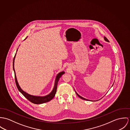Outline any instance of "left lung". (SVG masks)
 Here are the masks:
<instances>
[{
    "instance_id": "left-lung-1",
    "label": "left lung",
    "mask_w": 130,
    "mask_h": 130,
    "mask_svg": "<svg viewBox=\"0 0 130 130\" xmlns=\"http://www.w3.org/2000/svg\"><path fill=\"white\" fill-rule=\"evenodd\" d=\"M104 40H105L106 41H107V42H109V40H108V39H107L106 37H104ZM76 94H77V96H78L79 98H80L81 99H83V100H87V101L88 100V99H85V98H83V97H82L80 96L79 95H78V94L77 93H76Z\"/></svg>"
}]
</instances>
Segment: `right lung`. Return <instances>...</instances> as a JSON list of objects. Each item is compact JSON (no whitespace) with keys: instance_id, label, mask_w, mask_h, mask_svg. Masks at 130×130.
<instances>
[{"instance_id":"obj_1","label":"right lung","mask_w":130,"mask_h":130,"mask_svg":"<svg viewBox=\"0 0 130 130\" xmlns=\"http://www.w3.org/2000/svg\"><path fill=\"white\" fill-rule=\"evenodd\" d=\"M26 39V38L25 39ZM17 50H18V49H17ZM17 51H16V52H17ZM16 54L15 55L14 57L13 58V71L14 72L15 83H16V86L17 87L18 90L22 93V94L27 99H28L29 101H30L32 103H34V104H43V103H46V102H48L51 100L54 97V96L55 95V94L56 93L57 88V85H58L59 80L60 78L62 76V75H63L65 73V72L62 71V72H60L57 74V75L56 77L55 84H54V88H53L52 91H51V92L50 94H49L48 95H47L46 96H36L31 95L30 94H28V93H26L24 91H23L21 89V88H20V87L19 86V85L18 84V83L17 82V78H16L14 66L15 58V56H16Z\"/></svg>"}]
</instances>
